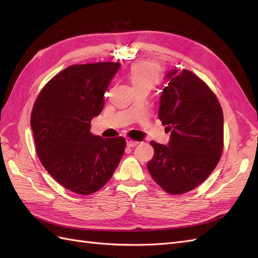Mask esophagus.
<instances>
[{"label":"esophagus","mask_w":258,"mask_h":258,"mask_svg":"<svg viewBox=\"0 0 258 258\" xmlns=\"http://www.w3.org/2000/svg\"><path fill=\"white\" fill-rule=\"evenodd\" d=\"M126 141H127V146L128 147H135L139 144L138 141H135V140H132L131 138H127Z\"/></svg>","instance_id":"34e87169"}]
</instances>
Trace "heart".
I'll return each instance as SVG.
<instances>
[{
  "mask_svg": "<svg viewBox=\"0 0 258 258\" xmlns=\"http://www.w3.org/2000/svg\"><path fill=\"white\" fill-rule=\"evenodd\" d=\"M127 76L135 89L140 87L152 89L159 80L160 70L154 63L140 62L130 68Z\"/></svg>",
  "mask_w": 258,
  "mask_h": 258,
  "instance_id": "b5f03b06",
  "label": "heart"
}]
</instances>
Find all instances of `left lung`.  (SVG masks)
I'll use <instances>...</instances> for the list:
<instances>
[{"mask_svg": "<svg viewBox=\"0 0 258 258\" xmlns=\"http://www.w3.org/2000/svg\"><path fill=\"white\" fill-rule=\"evenodd\" d=\"M160 97L158 117L171 131L168 145L151 141L147 169L161 188L182 195L206 181L221 159L224 116L215 93L188 70H171Z\"/></svg>", "mask_w": 258, "mask_h": 258, "instance_id": "8db88e82", "label": "left lung"}]
</instances>
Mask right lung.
<instances>
[{"mask_svg":"<svg viewBox=\"0 0 258 258\" xmlns=\"http://www.w3.org/2000/svg\"><path fill=\"white\" fill-rule=\"evenodd\" d=\"M119 67V62L70 66L44 86L34 102L30 124L38 158L60 185L75 194L102 188L126 148L122 137L103 139L89 131Z\"/></svg>","mask_w":258,"mask_h":258,"instance_id":"obj_1","label":"right lung"}]
</instances>
